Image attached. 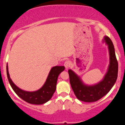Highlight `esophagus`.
Masks as SVG:
<instances>
[{
  "instance_id": "obj_1",
  "label": "esophagus",
  "mask_w": 125,
  "mask_h": 125,
  "mask_svg": "<svg viewBox=\"0 0 125 125\" xmlns=\"http://www.w3.org/2000/svg\"><path fill=\"white\" fill-rule=\"evenodd\" d=\"M64 67H65V69H67L71 67V63L69 62V61H65V62H64Z\"/></svg>"
}]
</instances>
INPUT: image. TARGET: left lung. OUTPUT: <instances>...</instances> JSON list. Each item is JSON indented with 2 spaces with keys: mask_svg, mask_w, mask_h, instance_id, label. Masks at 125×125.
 Returning <instances> with one entry per match:
<instances>
[{
  "mask_svg": "<svg viewBox=\"0 0 125 125\" xmlns=\"http://www.w3.org/2000/svg\"><path fill=\"white\" fill-rule=\"evenodd\" d=\"M103 41L108 46L110 64L106 73L100 82L94 85H86L83 83L79 76L71 69L68 70L72 88L79 100L88 103L98 101L109 92L117 80L118 62L113 42L107 36L104 37Z\"/></svg>",
  "mask_w": 125,
  "mask_h": 125,
  "instance_id": "left-lung-1",
  "label": "left lung"
}]
</instances>
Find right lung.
<instances>
[{
    "instance_id": "right-lung-1",
    "label": "right lung",
    "mask_w": 125,
    "mask_h": 125,
    "mask_svg": "<svg viewBox=\"0 0 125 125\" xmlns=\"http://www.w3.org/2000/svg\"><path fill=\"white\" fill-rule=\"evenodd\" d=\"M64 66L52 67L50 72L45 84L35 92H27L21 89L15 84L10 77L8 66L7 65V73L9 82L12 89L18 95L26 102L32 104L41 105L45 104L51 99L56 89L58 75L64 70Z\"/></svg>"
}]
</instances>
